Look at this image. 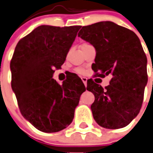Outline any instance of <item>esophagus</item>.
<instances>
[{
	"instance_id": "esophagus-1",
	"label": "esophagus",
	"mask_w": 153,
	"mask_h": 153,
	"mask_svg": "<svg viewBox=\"0 0 153 153\" xmlns=\"http://www.w3.org/2000/svg\"><path fill=\"white\" fill-rule=\"evenodd\" d=\"M82 80L84 85L86 86V85H87V79H86L85 77H82Z\"/></svg>"
}]
</instances>
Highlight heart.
<instances>
[{
	"label": "heart",
	"instance_id": "1",
	"mask_svg": "<svg viewBox=\"0 0 153 153\" xmlns=\"http://www.w3.org/2000/svg\"><path fill=\"white\" fill-rule=\"evenodd\" d=\"M89 45V44H87V43H84V44L82 45V46H85V45ZM76 72L79 73V74H82L85 73V71L83 70L82 68H77Z\"/></svg>",
	"mask_w": 153,
	"mask_h": 153
}]
</instances>
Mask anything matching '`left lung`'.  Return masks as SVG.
I'll return each mask as SVG.
<instances>
[{
	"instance_id": "8db88e82",
	"label": "left lung",
	"mask_w": 153,
	"mask_h": 153,
	"mask_svg": "<svg viewBox=\"0 0 153 153\" xmlns=\"http://www.w3.org/2000/svg\"><path fill=\"white\" fill-rule=\"evenodd\" d=\"M79 37L96 49L94 72L100 77L112 75L105 89L93 80L87 82L86 89L95 97L91 105L94 120L107 129L127 126L141 110L148 81L147 58L138 37L109 21L82 27Z\"/></svg>"
}]
</instances>
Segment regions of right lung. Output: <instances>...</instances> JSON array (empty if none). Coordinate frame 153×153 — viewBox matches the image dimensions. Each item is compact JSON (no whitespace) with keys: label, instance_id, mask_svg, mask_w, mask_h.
Returning a JSON list of instances; mask_svg holds the SVG:
<instances>
[{"label":"right lung","instance_id":"1","mask_svg":"<svg viewBox=\"0 0 153 153\" xmlns=\"http://www.w3.org/2000/svg\"><path fill=\"white\" fill-rule=\"evenodd\" d=\"M80 28L42 25L20 39L15 48L10 63L12 90L21 114L42 132H58L69 126L85 91L74 74L62 85L52 79Z\"/></svg>","mask_w":153,"mask_h":153}]
</instances>
